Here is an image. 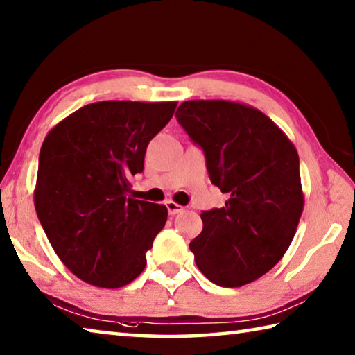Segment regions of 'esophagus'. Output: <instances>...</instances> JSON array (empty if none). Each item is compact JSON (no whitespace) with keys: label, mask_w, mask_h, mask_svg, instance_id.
Masks as SVG:
<instances>
[{"label":"esophagus","mask_w":355,"mask_h":355,"mask_svg":"<svg viewBox=\"0 0 355 355\" xmlns=\"http://www.w3.org/2000/svg\"><path fill=\"white\" fill-rule=\"evenodd\" d=\"M166 207H167V211H169V214H172V216L184 211V207L178 205V203H175L173 200H167L166 202Z\"/></svg>","instance_id":"1"}]
</instances>
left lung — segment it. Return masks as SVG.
Returning a JSON list of instances; mask_svg holds the SVG:
<instances>
[{
	"label": "left lung",
	"mask_w": 355,
	"mask_h": 355,
	"mask_svg": "<svg viewBox=\"0 0 355 355\" xmlns=\"http://www.w3.org/2000/svg\"><path fill=\"white\" fill-rule=\"evenodd\" d=\"M178 123L200 146L211 183L225 205L200 214L203 230L189 243L197 268L213 284L248 285L285 255L304 209L299 155L255 107L227 100H189Z\"/></svg>",
	"instance_id": "1"
}]
</instances>
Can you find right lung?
<instances>
[{"label":"right lung","instance_id":"1","mask_svg":"<svg viewBox=\"0 0 355 355\" xmlns=\"http://www.w3.org/2000/svg\"><path fill=\"white\" fill-rule=\"evenodd\" d=\"M177 101H97L61 120L42 144L35 213L48 241L78 279L128 285L163 230L167 208L130 197L148 142Z\"/></svg>","mask_w":355,"mask_h":355}]
</instances>
